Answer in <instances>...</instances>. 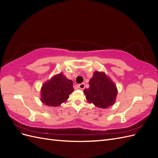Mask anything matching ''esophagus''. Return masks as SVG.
Instances as JSON below:
<instances>
[{"instance_id": "34e87169", "label": "esophagus", "mask_w": 158, "mask_h": 158, "mask_svg": "<svg viewBox=\"0 0 158 158\" xmlns=\"http://www.w3.org/2000/svg\"><path fill=\"white\" fill-rule=\"evenodd\" d=\"M78 88H80V89H84V88H85V84L84 83H82V84H78Z\"/></svg>"}]
</instances>
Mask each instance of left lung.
I'll return each instance as SVG.
<instances>
[{
    "label": "left lung",
    "mask_w": 158,
    "mask_h": 158,
    "mask_svg": "<svg viewBox=\"0 0 158 158\" xmlns=\"http://www.w3.org/2000/svg\"><path fill=\"white\" fill-rule=\"evenodd\" d=\"M84 93L88 101L95 106L106 109L113 106L117 95V87L103 73L95 71Z\"/></svg>",
    "instance_id": "1"
}]
</instances>
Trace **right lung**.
I'll list each match as a JSON object with an SVG mask.
<instances>
[{
  "mask_svg": "<svg viewBox=\"0 0 158 158\" xmlns=\"http://www.w3.org/2000/svg\"><path fill=\"white\" fill-rule=\"evenodd\" d=\"M73 91V81L59 74L43 85L41 102L48 106H59L69 98Z\"/></svg>",
  "mask_w": 158,
  "mask_h": 158,
  "instance_id": "right-lung-1",
  "label": "right lung"
}]
</instances>
